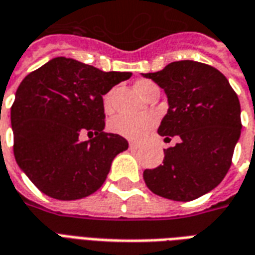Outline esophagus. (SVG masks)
I'll list each match as a JSON object with an SVG mask.
<instances>
[{"mask_svg": "<svg viewBox=\"0 0 255 255\" xmlns=\"http://www.w3.org/2000/svg\"><path fill=\"white\" fill-rule=\"evenodd\" d=\"M138 147H139V146L136 143H132V142L129 143V150H136Z\"/></svg>", "mask_w": 255, "mask_h": 255, "instance_id": "34e87169", "label": "esophagus"}]
</instances>
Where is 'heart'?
Instances as JSON below:
<instances>
[{
  "instance_id": "1",
  "label": "heart",
  "mask_w": 255,
  "mask_h": 255,
  "mask_svg": "<svg viewBox=\"0 0 255 255\" xmlns=\"http://www.w3.org/2000/svg\"><path fill=\"white\" fill-rule=\"evenodd\" d=\"M157 87L153 82L150 80H138L135 84V89L142 97H146L149 90ZM102 105L106 112L111 111V94L104 95L102 98ZM157 124V117L151 113H144V115H117L109 122V129L112 132L120 135L123 138L129 139V140H140L144 138L149 131H151Z\"/></svg>"
}]
</instances>
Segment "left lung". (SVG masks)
Segmentation results:
<instances>
[{
    "mask_svg": "<svg viewBox=\"0 0 255 255\" xmlns=\"http://www.w3.org/2000/svg\"><path fill=\"white\" fill-rule=\"evenodd\" d=\"M142 75L164 89L168 98L158 133L180 138L164 150L162 165L143 172L144 183L172 201L202 197L224 179L241 138L238 95L219 69L198 61H175Z\"/></svg>",
    "mask_w": 255,
    "mask_h": 255,
    "instance_id": "obj_1",
    "label": "left lung"
}]
</instances>
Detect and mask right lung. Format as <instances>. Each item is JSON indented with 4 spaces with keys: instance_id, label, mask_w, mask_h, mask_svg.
Masks as SVG:
<instances>
[{
    "instance_id": "right-lung-1",
    "label": "right lung",
    "mask_w": 255,
    "mask_h": 255,
    "mask_svg": "<svg viewBox=\"0 0 255 255\" xmlns=\"http://www.w3.org/2000/svg\"><path fill=\"white\" fill-rule=\"evenodd\" d=\"M131 76L56 57L23 79L10 109L13 153L43 194L72 201L104 184L112 161L128 142L104 132L102 95ZM82 132L92 139L80 142Z\"/></svg>"
}]
</instances>
